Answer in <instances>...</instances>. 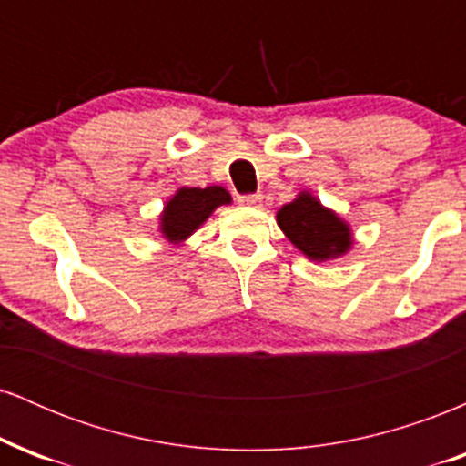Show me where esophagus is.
<instances>
[{
  "mask_svg": "<svg viewBox=\"0 0 466 466\" xmlns=\"http://www.w3.org/2000/svg\"><path fill=\"white\" fill-rule=\"evenodd\" d=\"M260 201H263V195H258V192H256V195H240L238 197V203L240 206H260Z\"/></svg>",
  "mask_w": 466,
  "mask_h": 466,
  "instance_id": "1",
  "label": "esophagus"
}]
</instances>
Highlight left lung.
Returning a JSON list of instances; mask_svg holds the SVG:
<instances>
[{
	"instance_id": "1",
	"label": "left lung",
	"mask_w": 466,
	"mask_h": 466,
	"mask_svg": "<svg viewBox=\"0 0 466 466\" xmlns=\"http://www.w3.org/2000/svg\"><path fill=\"white\" fill-rule=\"evenodd\" d=\"M278 226L311 260L337 258L352 245L349 226L309 192L278 210Z\"/></svg>"
}]
</instances>
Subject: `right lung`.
<instances>
[{
    "label": "right lung",
    "instance_id": "1",
    "mask_svg": "<svg viewBox=\"0 0 466 466\" xmlns=\"http://www.w3.org/2000/svg\"><path fill=\"white\" fill-rule=\"evenodd\" d=\"M232 201L229 192L221 186L208 188H181L164 208L162 234L170 243L188 238L197 228L215 212V208Z\"/></svg>",
    "mask_w": 466,
    "mask_h": 466
}]
</instances>
